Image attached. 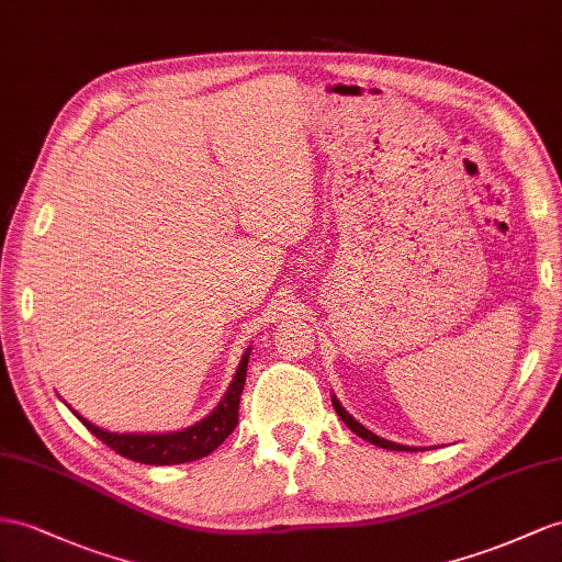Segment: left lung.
Instances as JSON below:
<instances>
[{
	"mask_svg": "<svg viewBox=\"0 0 562 562\" xmlns=\"http://www.w3.org/2000/svg\"><path fill=\"white\" fill-rule=\"evenodd\" d=\"M333 406H335V411H337V415L339 418L349 425V429H353L358 437H363L366 441H370V443H375V446H382V449H390V451H415V449H411V446H401V443H394V441H386V439H380L378 435H372L370 429H366L361 423H356L351 415L341 408V404L337 398H333Z\"/></svg>",
	"mask_w": 562,
	"mask_h": 562,
	"instance_id": "obj_1",
	"label": "left lung"
}]
</instances>
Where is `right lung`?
Instances as JSON below:
<instances>
[{"mask_svg":"<svg viewBox=\"0 0 562 562\" xmlns=\"http://www.w3.org/2000/svg\"><path fill=\"white\" fill-rule=\"evenodd\" d=\"M249 351L241 356L237 375L233 384H229V390L223 396L218 408H215L209 418L196 423L194 427L172 431V435H116V431L94 427L92 423L80 418V415L78 418L99 441H104L109 449L121 453L123 458L135 460V463L180 465V463H190V460H199L218 449V446L233 435V429L237 427L239 398H241L244 382H247Z\"/></svg>","mask_w":562,"mask_h":562,"instance_id":"obj_1","label":"right lung"}]
</instances>
